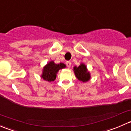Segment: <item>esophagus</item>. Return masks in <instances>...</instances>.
<instances>
[{"instance_id": "obj_1", "label": "esophagus", "mask_w": 131, "mask_h": 131, "mask_svg": "<svg viewBox=\"0 0 131 131\" xmlns=\"http://www.w3.org/2000/svg\"><path fill=\"white\" fill-rule=\"evenodd\" d=\"M66 64H67V67H68V68H70V67H71V62H70V61H67V62H66Z\"/></svg>"}]
</instances>
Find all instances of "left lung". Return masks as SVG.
I'll return each mask as SVG.
<instances>
[{"mask_svg": "<svg viewBox=\"0 0 131 131\" xmlns=\"http://www.w3.org/2000/svg\"><path fill=\"white\" fill-rule=\"evenodd\" d=\"M73 70L77 78L80 81L86 82L90 80V73L89 72H88L86 67L85 64H81L79 67H75L73 68Z\"/></svg>", "mask_w": 131, "mask_h": 131, "instance_id": "obj_1", "label": "left lung"}]
</instances>
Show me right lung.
Masks as SVG:
<instances>
[{"label":"right lung","mask_w":131,"mask_h":131,"mask_svg":"<svg viewBox=\"0 0 131 131\" xmlns=\"http://www.w3.org/2000/svg\"><path fill=\"white\" fill-rule=\"evenodd\" d=\"M66 65L63 63H59V64H55L54 61H50L49 63L44 68L42 75L41 77L45 80L51 82L54 81L56 79V73L60 69L65 68Z\"/></svg>","instance_id":"1"}]
</instances>
